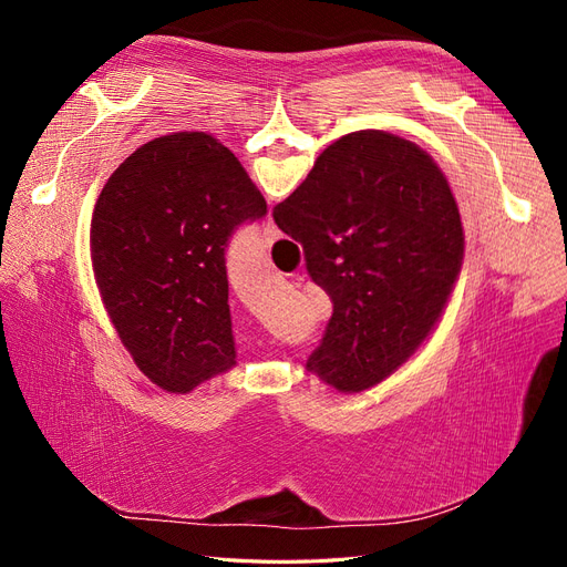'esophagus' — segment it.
Wrapping results in <instances>:
<instances>
[{"mask_svg":"<svg viewBox=\"0 0 567 567\" xmlns=\"http://www.w3.org/2000/svg\"><path fill=\"white\" fill-rule=\"evenodd\" d=\"M281 236V231H279V227L274 225V219L269 217L267 219V225H265V241H277V238Z\"/></svg>","mask_w":567,"mask_h":567,"instance_id":"34e87169","label":"esophagus"}]
</instances>
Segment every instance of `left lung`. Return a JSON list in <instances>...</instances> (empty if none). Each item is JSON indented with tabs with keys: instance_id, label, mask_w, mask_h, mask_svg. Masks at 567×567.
Listing matches in <instances>:
<instances>
[{
	"instance_id": "1",
	"label": "left lung",
	"mask_w": 567,
	"mask_h": 567,
	"mask_svg": "<svg viewBox=\"0 0 567 567\" xmlns=\"http://www.w3.org/2000/svg\"><path fill=\"white\" fill-rule=\"evenodd\" d=\"M267 203L234 153L205 132L136 148L101 188L90 255L96 288L134 364L186 394L236 367L225 248Z\"/></svg>"
}]
</instances>
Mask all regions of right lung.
<instances>
[{"label": "right lung", "mask_w": 567, "mask_h": 567, "mask_svg": "<svg viewBox=\"0 0 567 567\" xmlns=\"http://www.w3.org/2000/svg\"><path fill=\"white\" fill-rule=\"evenodd\" d=\"M274 221L302 244L333 302L307 371L346 394L388 381L435 331L463 265L458 205L440 165L398 134H346Z\"/></svg>", "instance_id": "add662e5"}]
</instances>
